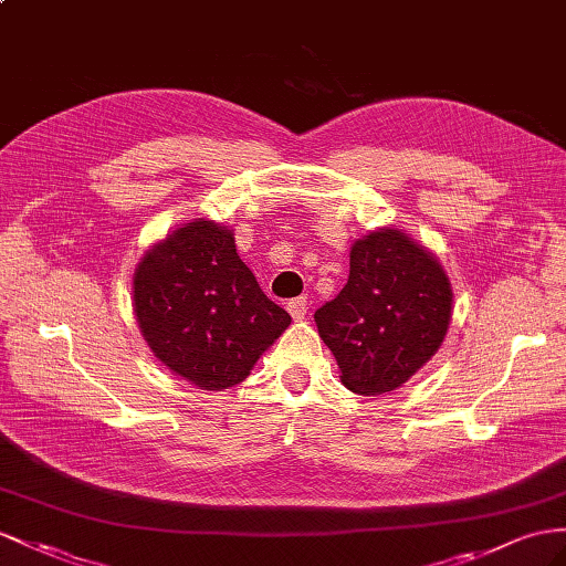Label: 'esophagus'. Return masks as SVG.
Returning a JSON list of instances; mask_svg holds the SVG:
<instances>
[{
  "instance_id": "1",
  "label": "esophagus",
  "mask_w": 566,
  "mask_h": 566,
  "mask_svg": "<svg viewBox=\"0 0 566 566\" xmlns=\"http://www.w3.org/2000/svg\"><path fill=\"white\" fill-rule=\"evenodd\" d=\"M308 298L306 296H298V298H292L286 303V311L292 313V317L294 321H303V317H306V313H308Z\"/></svg>"
}]
</instances>
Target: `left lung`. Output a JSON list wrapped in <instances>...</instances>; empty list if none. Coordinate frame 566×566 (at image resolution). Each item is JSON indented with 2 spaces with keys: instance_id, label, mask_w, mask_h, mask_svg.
Returning <instances> with one entry per match:
<instances>
[{
  "instance_id": "obj_1",
  "label": "left lung",
  "mask_w": 566,
  "mask_h": 566,
  "mask_svg": "<svg viewBox=\"0 0 566 566\" xmlns=\"http://www.w3.org/2000/svg\"><path fill=\"white\" fill-rule=\"evenodd\" d=\"M349 280L315 311L352 392H392L440 349L452 321V284L430 251L399 229L354 241Z\"/></svg>"
}]
</instances>
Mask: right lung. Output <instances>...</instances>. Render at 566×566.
Masks as SVG:
<instances>
[{
  "label": "right lung",
  "instance_id": "right-lung-1",
  "mask_svg": "<svg viewBox=\"0 0 566 566\" xmlns=\"http://www.w3.org/2000/svg\"><path fill=\"white\" fill-rule=\"evenodd\" d=\"M134 311L153 354L212 392L245 380L292 325L239 258L234 231L212 220L179 227L140 258Z\"/></svg>",
  "mask_w": 566,
  "mask_h": 566
}]
</instances>
